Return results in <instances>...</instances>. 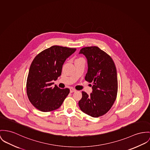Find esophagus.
Wrapping results in <instances>:
<instances>
[{
    "instance_id": "34e87169",
    "label": "esophagus",
    "mask_w": 150,
    "mask_h": 150,
    "mask_svg": "<svg viewBox=\"0 0 150 150\" xmlns=\"http://www.w3.org/2000/svg\"><path fill=\"white\" fill-rule=\"evenodd\" d=\"M76 91V90H75L74 88H70V92H71V93L75 92Z\"/></svg>"
}]
</instances>
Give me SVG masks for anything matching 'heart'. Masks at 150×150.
Here are the masks:
<instances>
[{
    "instance_id": "heart-1",
    "label": "heart",
    "mask_w": 150,
    "mask_h": 150,
    "mask_svg": "<svg viewBox=\"0 0 150 150\" xmlns=\"http://www.w3.org/2000/svg\"><path fill=\"white\" fill-rule=\"evenodd\" d=\"M81 59H83L82 58H79V59H77L76 60H81Z\"/></svg>"
}]
</instances>
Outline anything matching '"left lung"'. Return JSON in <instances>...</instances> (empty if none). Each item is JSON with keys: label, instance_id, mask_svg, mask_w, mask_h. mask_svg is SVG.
<instances>
[{"label": "left lung", "instance_id": "1", "mask_svg": "<svg viewBox=\"0 0 150 150\" xmlns=\"http://www.w3.org/2000/svg\"><path fill=\"white\" fill-rule=\"evenodd\" d=\"M79 54L87 58L88 71L85 80L92 83V91L90 95L82 91L79 106L88 115L101 116L110 110L116 98L117 78L115 63L110 56L98 47H84Z\"/></svg>", "mask_w": 150, "mask_h": 150}]
</instances>
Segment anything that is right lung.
Listing matches in <instances>:
<instances>
[{
  "mask_svg": "<svg viewBox=\"0 0 150 150\" xmlns=\"http://www.w3.org/2000/svg\"><path fill=\"white\" fill-rule=\"evenodd\" d=\"M76 50L53 46L35 57L30 67L26 88L30 102L38 110L42 112L55 110L69 95V88L51 87L52 81L61 75L64 62Z\"/></svg>",
  "mask_w": 150,
  "mask_h": 150,
  "instance_id": "obj_1",
  "label": "right lung"
}]
</instances>
